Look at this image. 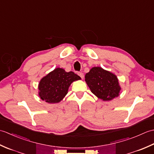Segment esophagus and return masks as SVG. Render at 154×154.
<instances>
[{
    "mask_svg": "<svg viewBox=\"0 0 154 154\" xmlns=\"http://www.w3.org/2000/svg\"><path fill=\"white\" fill-rule=\"evenodd\" d=\"M77 74H78V75H79L81 79H83V78H84V75H83V73H82V72H78Z\"/></svg>",
    "mask_w": 154,
    "mask_h": 154,
    "instance_id": "34e87169",
    "label": "esophagus"
}]
</instances>
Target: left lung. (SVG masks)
I'll use <instances>...</instances> for the list:
<instances>
[{
    "instance_id": "1",
    "label": "left lung",
    "mask_w": 154,
    "mask_h": 154,
    "mask_svg": "<svg viewBox=\"0 0 154 154\" xmlns=\"http://www.w3.org/2000/svg\"><path fill=\"white\" fill-rule=\"evenodd\" d=\"M85 81L94 94L103 100L119 95L120 87L115 75L99 67H93L85 75Z\"/></svg>"
}]
</instances>
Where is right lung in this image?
<instances>
[{"mask_svg":"<svg viewBox=\"0 0 154 154\" xmlns=\"http://www.w3.org/2000/svg\"><path fill=\"white\" fill-rule=\"evenodd\" d=\"M79 79L81 77L73 71L55 69L41 79L38 87L39 96L48 103L60 102L67 94L71 83Z\"/></svg>","mask_w":154,"mask_h":154,"instance_id":"obj_1","label":"right lung"}]
</instances>
